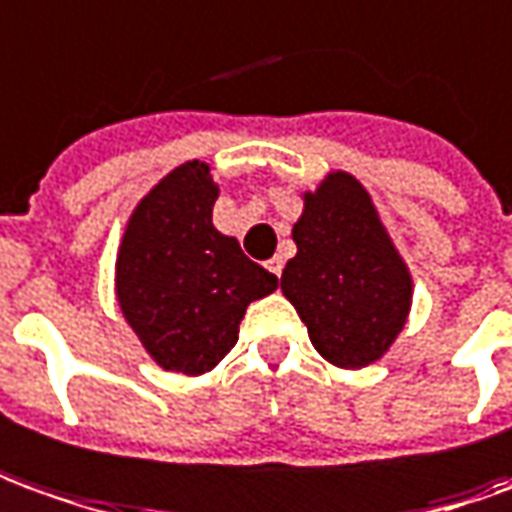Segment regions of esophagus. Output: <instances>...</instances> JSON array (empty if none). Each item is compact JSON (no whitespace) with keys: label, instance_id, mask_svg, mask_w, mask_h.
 I'll use <instances>...</instances> for the list:
<instances>
[{"label":"esophagus","instance_id":"obj_1","mask_svg":"<svg viewBox=\"0 0 512 512\" xmlns=\"http://www.w3.org/2000/svg\"><path fill=\"white\" fill-rule=\"evenodd\" d=\"M264 267H267V270H270V273H273V276H276V278H281V270H284V262H281V259H270V262L264 264Z\"/></svg>","mask_w":512,"mask_h":512}]
</instances>
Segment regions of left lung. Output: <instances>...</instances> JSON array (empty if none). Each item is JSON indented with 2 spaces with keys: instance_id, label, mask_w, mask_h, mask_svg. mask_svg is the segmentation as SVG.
<instances>
[{
  "instance_id": "1",
  "label": "left lung",
  "mask_w": 512,
  "mask_h": 512,
  "mask_svg": "<svg viewBox=\"0 0 512 512\" xmlns=\"http://www.w3.org/2000/svg\"><path fill=\"white\" fill-rule=\"evenodd\" d=\"M298 256L281 290L309 329V340L337 368H365L404 329L412 281L382 231L368 192L351 175H329L306 195L292 228Z\"/></svg>"
}]
</instances>
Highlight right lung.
Listing matches in <instances>:
<instances>
[{"label": "right lung", "mask_w": 512, "mask_h": 512, "mask_svg": "<svg viewBox=\"0 0 512 512\" xmlns=\"http://www.w3.org/2000/svg\"><path fill=\"white\" fill-rule=\"evenodd\" d=\"M217 186L209 167L172 169L130 217L116 262V295L161 368L206 373L236 345L250 301L278 278L211 225Z\"/></svg>", "instance_id": "obj_1"}]
</instances>
